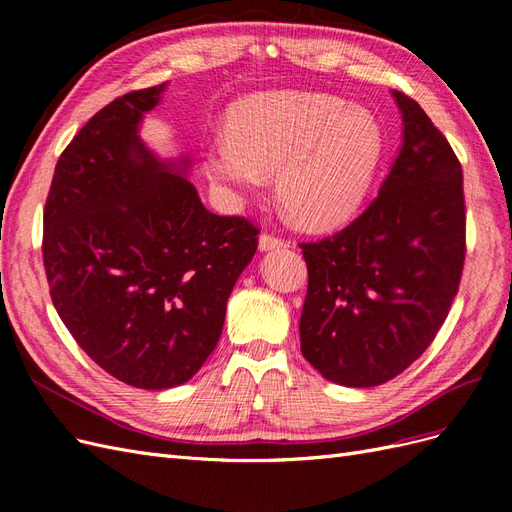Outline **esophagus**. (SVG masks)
<instances>
[{"label":"esophagus","instance_id":"obj_1","mask_svg":"<svg viewBox=\"0 0 512 512\" xmlns=\"http://www.w3.org/2000/svg\"><path fill=\"white\" fill-rule=\"evenodd\" d=\"M258 245H260L262 252H267V250H280V247H286L288 241L282 239V237H277V235H271V232H262L260 239H258Z\"/></svg>","mask_w":512,"mask_h":512}]
</instances>
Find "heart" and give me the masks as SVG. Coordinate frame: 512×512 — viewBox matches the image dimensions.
I'll use <instances>...</instances> for the list:
<instances>
[{"instance_id":"obj_1","label":"heart","mask_w":512,"mask_h":512,"mask_svg":"<svg viewBox=\"0 0 512 512\" xmlns=\"http://www.w3.org/2000/svg\"><path fill=\"white\" fill-rule=\"evenodd\" d=\"M207 151V173L237 192L275 173V194L305 228H331L363 205L384 156V132L365 108L316 91H277L235 106Z\"/></svg>"}]
</instances>
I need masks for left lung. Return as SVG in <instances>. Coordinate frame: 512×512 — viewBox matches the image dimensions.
<instances>
[{"label": "left lung", "instance_id": "1", "mask_svg": "<svg viewBox=\"0 0 512 512\" xmlns=\"http://www.w3.org/2000/svg\"><path fill=\"white\" fill-rule=\"evenodd\" d=\"M393 96L404 145L380 194L335 235L301 243V352L322 378L354 389L393 380L429 348L466 260L461 164L423 108Z\"/></svg>", "mask_w": 512, "mask_h": 512}]
</instances>
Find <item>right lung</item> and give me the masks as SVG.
<instances>
[{"label": "right lung", "mask_w": 512, "mask_h": 512, "mask_svg": "<svg viewBox=\"0 0 512 512\" xmlns=\"http://www.w3.org/2000/svg\"><path fill=\"white\" fill-rule=\"evenodd\" d=\"M166 83L91 117L61 153L42 258L59 318L106 374L136 389L188 382L218 346L258 226L215 215L138 138Z\"/></svg>", "instance_id": "right-lung-1"}]
</instances>
